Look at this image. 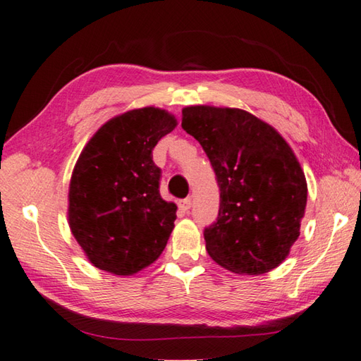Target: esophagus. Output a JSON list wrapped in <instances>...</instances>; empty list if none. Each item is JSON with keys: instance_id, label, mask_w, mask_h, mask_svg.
Here are the masks:
<instances>
[{"instance_id": "1", "label": "esophagus", "mask_w": 361, "mask_h": 361, "mask_svg": "<svg viewBox=\"0 0 361 361\" xmlns=\"http://www.w3.org/2000/svg\"><path fill=\"white\" fill-rule=\"evenodd\" d=\"M178 207H180V209L183 213H188L189 209H191V207H192V200L191 199H185V200H180V203H178Z\"/></svg>"}]
</instances>
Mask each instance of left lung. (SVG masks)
I'll list each match as a JSON object with an SVG mask.
<instances>
[{
    "label": "left lung",
    "mask_w": 361,
    "mask_h": 361,
    "mask_svg": "<svg viewBox=\"0 0 361 361\" xmlns=\"http://www.w3.org/2000/svg\"><path fill=\"white\" fill-rule=\"evenodd\" d=\"M181 126L207 153L221 191L218 219L203 232L209 257L238 274L279 267L300 237L307 200L289 143L241 109L185 107Z\"/></svg>",
    "instance_id": "1"
}]
</instances>
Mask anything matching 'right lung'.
Returning a JSON list of instances; mask_svg holds the SVG:
<instances>
[{
  "instance_id": "add662e5",
  "label": "right lung",
  "mask_w": 361,
  "mask_h": 361,
  "mask_svg": "<svg viewBox=\"0 0 361 361\" xmlns=\"http://www.w3.org/2000/svg\"><path fill=\"white\" fill-rule=\"evenodd\" d=\"M158 107L114 116L82 149L69 183L68 221L88 260L99 270L130 276L162 254L176 205L159 194L153 148L176 128Z\"/></svg>"
}]
</instances>
